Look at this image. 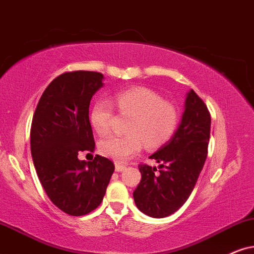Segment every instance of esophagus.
<instances>
[{"instance_id": "obj_1", "label": "esophagus", "mask_w": 254, "mask_h": 254, "mask_svg": "<svg viewBox=\"0 0 254 254\" xmlns=\"http://www.w3.org/2000/svg\"><path fill=\"white\" fill-rule=\"evenodd\" d=\"M115 170H116V172L124 171V170H125V165L120 164V163H116V165H115Z\"/></svg>"}]
</instances>
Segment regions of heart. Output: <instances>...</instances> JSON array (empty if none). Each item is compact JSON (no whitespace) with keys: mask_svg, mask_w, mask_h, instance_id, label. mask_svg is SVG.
<instances>
[{"mask_svg":"<svg viewBox=\"0 0 254 254\" xmlns=\"http://www.w3.org/2000/svg\"><path fill=\"white\" fill-rule=\"evenodd\" d=\"M115 104L122 115H129L127 136H111L101 140L98 150L102 156L124 162L136 156L143 144L147 147H157L172 136L178 123V112L169 102L152 90L131 88L115 95ZM114 107L107 99L96 101L90 110V123L101 136L111 129Z\"/></svg>","mask_w":254,"mask_h":254,"instance_id":"heart-1","label":"heart"}]
</instances>
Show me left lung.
<instances>
[{"label": "left lung", "instance_id": "left-lung-1", "mask_svg": "<svg viewBox=\"0 0 254 254\" xmlns=\"http://www.w3.org/2000/svg\"><path fill=\"white\" fill-rule=\"evenodd\" d=\"M211 116L193 90L186 94L184 112L171 139L157 150L151 159L157 168L139 165L142 179L133 191L140 212L164 218L181 208L193 190L207 156Z\"/></svg>", "mask_w": 254, "mask_h": 254}]
</instances>
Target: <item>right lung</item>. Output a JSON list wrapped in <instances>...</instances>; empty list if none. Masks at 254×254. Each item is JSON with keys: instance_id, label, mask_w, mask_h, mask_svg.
<instances>
[{"instance_id": "right-lung-1", "label": "right lung", "mask_w": 254, "mask_h": 254, "mask_svg": "<svg viewBox=\"0 0 254 254\" xmlns=\"http://www.w3.org/2000/svg\"><path fill=\"white\" fill-rule=\"evenodd\" d=\"M104 76L95 71L64 72L41 96L30 131L34 165L50 200L70 216H84L103 200L115 166L96 155L92 162L78 159L94 151L89 105Z\"/></svg>"}]
</instances>
